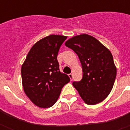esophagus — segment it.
Here are the masks:
<instances>
[{
	"label": "esophagus",
	"mask_w": 130,
	"mask_h": 130,
	"mask_svg": "<svg viewBox=\"0 0 130 130\" xmlns=\"http://www.w3.org/2000/svg\"><path fill=\"white\" fill-rule=\"evenodd\" d=\"M68 75L69 77H70V79L72 80V79H73V74H72V73H70V74H68Z\"/></svg>",
	"instance_id": "esophagus-1"
}]
</instances>
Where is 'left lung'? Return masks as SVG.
<instances>
[{
  "instance_id": "obj_1",
  "label": "left lung",
  "mask_w": 130,
  "mask_h": 130,
  "mask_svg": "<svg viewBox=\"0 0 130 130\" xmlns=\"http://www.w3.org/2000/svg\"><path fill=\"white\" fill-rule=\"evenodd\" d=\"M65 45L77 55L83 72L81 81L73 82V87L88 105L102 102L111 92L117 75L111 53L85 34L73 36Z\"/></svg>"
}]
</instances>
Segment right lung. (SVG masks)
Here are the masks:
<instances>
[{
    "label": "right lung",
    "instance_id": "right-lung-1",
    "mask_svg": "<svg viewBox=\"0 0 130 130\" xmlns=\"http://www.w3.org/2000/svg\"><path fill=\"white\" fill-rule=\"evenodd\" d=\"M67 36L49 35L31 48L21 67L23 89L35 105L48 108L56 103L62 88L70 81L60 72L57 60L59 49Z\"/></svg>",
    "mask_w": 130,
    "mask_h": 130
}]
</instances>
